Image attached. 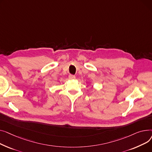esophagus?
<instances>
[{
    "mask_svg": "<svg viewBox=\"0 0 152 152\" xmlns=\"http://www.w3.org/2000/svg\"><path fill=\"white\" fill-rule=\"evenodd\" d=\"M69 78L70 79V80H74L75 78V75H69Z\"/></svg>",
    "mask_w": 152,
    "mask_h": 152,
    "instance_id": "esophagus-1",
    "label": "esophagus"
}]
</instances>
